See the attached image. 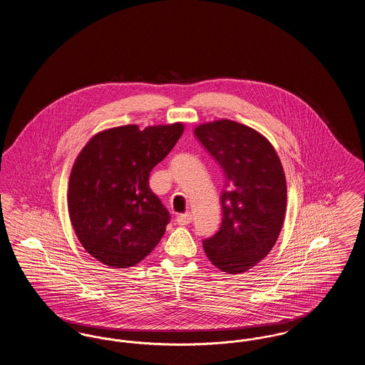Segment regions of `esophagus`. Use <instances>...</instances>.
Returning <instances> with one entry per match:
<instances>
[{"label":"esophagus","mask_w":365,"mask_h":365,"mask_svg":"<svg viewBox=\"0 0 365 365\" xmlns=\"http://www.w3.org/2000/svg\"><path fill=\"white\" fill-rule=\"evenodd\" d=\"M191 220H192L191 213H183V215H178L176 216V223L179 226H187L189 223H191Z\"/></svg>","instance_id":"1"}]
</instances>
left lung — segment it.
Here are the masks:
<instances>
[{"label": "left lung", "instance_id": "1", "mask_svg": "<svg viewBox=\"0 0 365 365\" xmlns=\"http://www.w3.org/2000/svg\"><path fill=\"white\" fill-rule=\"evenodd\" d=\"M194 133L225 174L222 227L202 241L205 253L223 272H245L271 252L282 230L287 198L282 163L268 139L240 123H207Z\"/></svg>", "mask_w": 365, "mask_h": 365}]
</instances>
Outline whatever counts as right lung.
I'll return each instance as SVG.
<instances>
[{"label": "right lung", "mask_w": 365, "mask_h": 365, "mask_svg": "<svg viewBox=\"0 0 365 365\" xmlns=\"http://www.w3.org/2000/svg\"><path fill=\"white\" fill-rule=\"evenodd\" d=\"M183 124L105 130L87 142L70 176L72 227L87 253L112 268L133 267L160 242L171 216L149 175L173 150Z\"/></svg>", "instance_id": "add662e5"}]
</instances>
